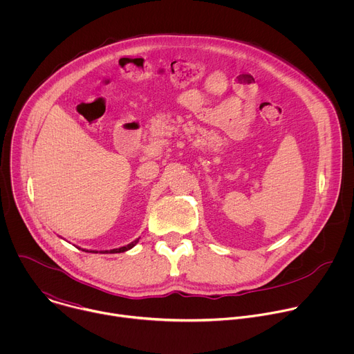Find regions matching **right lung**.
I'll list each match as a JSON object with an SVG mask.
<instances>
[{
	"label": "right lung",
	"mask_w": 354,
	"mask_h": 354,
	"mask_svg": "<svg viewBox=\"0 0 354 354\" xmlns=\"http://www.w3.org/2000/svg\"><path fill=\"white\" fill-rule=\"evenodd\" d=\"M140 238H136L134 241H131L130 243L124 245V246H119V248H115V249H106V250H88V249H82L85 252H95V254H97V252H100V254H120V252H126L129 249H131L133 246H136V243L138 242ZM81 249V248H80Z\"/></svg>",
	"instance_id": "obj_1"
}]
</instances>
